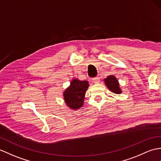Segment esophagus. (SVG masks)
Returning a JSON list of instances; mask_svg holds the SVG:
<instances>
[{
  "label": "esophagus",
  "instance_id": "obj_1",
  "mask_svg": "<svg viewBox=\"0 0 161 161\" xmlns=\"http://www.w3.org/2000/svg\"><path fill=\"white\" fill-rule=\"evenodd\" d=\"M99 81H100V80H99V78L98 77H96L93 78V79H92V81L94 82L95 84H98Z\"/></svg>",
  "mask_w": 161,
  "mask_h": 161
}]
</instances>
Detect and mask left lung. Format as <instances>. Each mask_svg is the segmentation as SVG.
Wrapping results in <instances>:
<instances>
[{
  "instance_id": "obj_1",
  "label": "left lung",
  "mask_w": 161,
  "mask_h": 161,
  "mask_svg": "<svg viewBox=\"0 0 161 161\" xmlns=\"http://www.w3.org/2000/svg\"><path fill=\"white\" fill-rule=\"evenodd\" d=\"M104 82L107 88L115 94H121L122 92L121 89L119 86V81L114 75H109L104 79Z\"/></svg>"
}]
</instances>
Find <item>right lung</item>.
I'll list each match as a JSON object with an SVG mask.
<instances>
[{"mask_svg":"<svg viewBox=\"0 0 161 161\" xmlns=\"http://www.w3.org/2000/svg\"><path fill=\"white\" fill-rule=\"evenodd\" d=\"M89 86L88 81L73 79L63 92L66 106L72 110H77L84 105L85 94Z\"/></svg>","mask_w":161,"mask_h":161,"instance_id":"add662e5","label":"right lung"}]
</instances>
